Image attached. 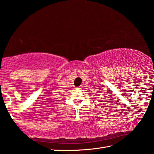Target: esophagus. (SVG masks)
<instances>
[{
  "instance_id": "34e87169",
  "label": "esophagus",
  "mask_w": 154,
  "mask_h": 154,
  "mask_svg": "<svg viewBox=\"0 0 154 154\" xmlns=\"http://www.w3.org/2000/svg\"><path fill=\"white\" fill-rule=\"evenodd\" d=\"M81 87H82L80 86V87H77L76 89H81Z\"/></svg>"
}]
</instances>
